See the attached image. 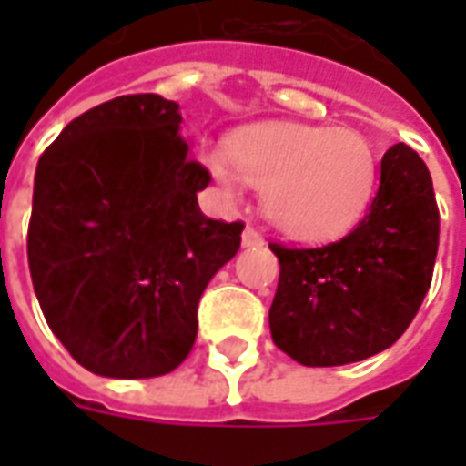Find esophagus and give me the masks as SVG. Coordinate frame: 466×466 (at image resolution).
I'll return each instance as SVG.
<instances>
[{"mask_svg": "<svg viewBox=\"0 0 466 466\" xmlns=\"http://www.w3.org/2000/svg\"><path fill=\"white\" fill-rule=\"evenodd\" d=\"M264 244V237L254 227H247L242 232V247H247V249H257V247H262Z\"/></svg>", "mask_w": 466, "mask_h": 466, "instance_id": "esophagus-1", "label": "esophagus"}]
</instances>
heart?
<instances>
[{
	"label": "heart",
	"mask_w": 466,
	"mask_h": 466,
	"mask_svg": "<svg viewBox=\"0 0 466 466\" xmlns=\"http://www.w3.org/2000/svg\"><path fill=\"white\" fill-rule=\"evenodd\" d=\"M204 167L227 194L262 187L267 219L297 242L350 232L377 182L370 139L351 127L262 122L244 127L227 149H207Z\"/></svg>",
	"instance_id": "1"
}]
</instances>
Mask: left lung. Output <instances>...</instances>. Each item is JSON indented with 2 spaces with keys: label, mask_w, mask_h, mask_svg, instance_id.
Instances as JSON below:
<instances>
[{
  "label": "left lung",
  "mask_w": 466,
  "mask_h": 466,
  "mask_svg": "<svg viewBox=\"0 0 466 466\" xmlns=\"http://www.w3.org/2000/svg\"><path fill=\"white\" fill-rule=\"evenodd\" d=\"M437 247L430 169L411 147L394 144L354 232L319 249L269 244L279 259L274 344L304 367H339L390 350L420 312Z\"/></svg>",
  "instance_id": "left-lung-1"
}]
</instances>
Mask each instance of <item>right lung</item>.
Returning a JSON list of instances; mask_svg holds the SVG:
<instances>
[{"label":"right lung","instance_id":"obj_1","mask_svg":"<svg viewBox=\"0 0 466 466\" xmlns=\"http://www.w3.org/2000/svg\"><path fill=\"white\" fill-rule=\"evenodd\" d=\"M179 105L109 99L39 157L26 257L49 329L85 370L149 380L197 339V304L239 252L242 222L204 217L209 172L189 157Z\"/></svg>","mask_w":466,"mask_h":466}]
</instances>
